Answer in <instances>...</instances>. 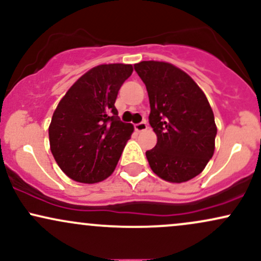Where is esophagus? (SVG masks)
<instances>
[{"instance_id": "1", "label": "esophagus", "mask_w": 261, "mask_h": 261, "mask_svg": "<svg viewBox=\"0 0 261 261\" xmlns=\"http://www.w3.org/2000/svg\"><path fill=\"white\" fill-rule=\"evenodd\" d=\"M135 130H136L137 133H142V131H146V130H147V124H146L145 121L139 122V124H135Z\"/></svg>"}]
</instances>
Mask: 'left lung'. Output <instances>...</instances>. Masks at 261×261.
<instances>
[{"label": "left lung", "mask_w": 261, "mask_h": 261, "mask_svg": "<svg viewBox=\"0 0 261 261\" xmlns=\"http://www.w3.org/2000/svg\"><path fill=\"white\" fill-rule=\"evenodd\" d=\"M149 98L148 120L157 145L146 152L160 178L184 182L202 172L215 152L217 127L205 93L188 73L162 61L134 66Z\"/></svg>", "instance_id": "obj_1"}]
</instances>
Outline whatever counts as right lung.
Segmentation results:
<instances>
[{"label": "right lung", "mask_w": 261, "mask_h": 261, "mask_svg": "<svg viewBox=\"0 0 261 261\" xmlns=\"http://www.w3.org/2000/svg\"><path fill=\"white\" fill-rule=\"evenodd\" d=\"M133 71V65L95 66L60 100L49 126L50 149L72 180L93 184L115 169L134 126L119 119L114 104Z\"/></svg>", "instance_id": "1"}]
</instances>
